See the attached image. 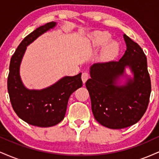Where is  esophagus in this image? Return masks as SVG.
<instances>
[{
	"label": "esophagus",
	"instance_id": "esophagus-1",
	"mask_svg": "<svg viewBox=\"0 0 159 159\" xmlns=\"http://www.w3.org/2000/svg\"><path fill=\"white\" fill-rule=\"evenodd\" d=\"M89 78V74L87 73V72H83L81 75V79H82V81H83V83H85L86 81H87V80Z\"/></svg>",
	"mask_w": 159,
	"mask_h": 159
}]
</instances>
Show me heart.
Returning a JSON list of instances; mask_svg holds the SVG:
<instances>
[{
	"mask_svg": "<svg viewBox=\"0 0 159 159\" xmlns=\"http://www.w3.org/2000/svg\"><path fill=\"white\" fill-rule=\"evenodd\" d=\"M111 39V36L109 33L105 31H97L92 34V43L95 46L102 47L106 44L104 48V55L107 58L114 57L119 52L120 46L116 42H109Z\"/></svg>",
	"mask_w": 159,
	"mask_h": 159,
	"instance_id": "b5f03b06",
	"label": "heart"
}]
</instances>
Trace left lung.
Here are the masks:
<instances>
[{"instance_id": "left-lung-1", "label": "left lung", "mask_w": 159, "mask_h": 159, "mask_svg": "<svg viewBox=\"0 0 159 159\" xmlns=\"http://www.w3.org/2000/svg\"><path fill=\"white\" fill-rule=\"evenodd\" d=\"M123 37L127 48L121 59L95 63L90 67L91 78L86 82L95 119L112 129L138 123L147 111L151 93L147 57L138 43L125 34ZM127 65L134 79L124 86L116 85Z\"/></svg>"}]
</instances>
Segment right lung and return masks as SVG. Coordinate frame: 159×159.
Instances as JSON below:
<instances>
[{
	"label": "right lung",
	"instance_id": "right-lung-1",
	"mask_svg": "<svg viewBox=\"0 0 159 159\" xmlns=\"http://www.w3.org/2000/svg\"><path fill=\"white\" fill-rule=\"evenodd\" d=\"M55 25L52 21L40 26L21 41L11 57L7 79L9 96L16 114L26 123L39 127L53 126L61 122L65 116L69 96L82 87L81 73L63 78L42 90H27L21 83L19 66L26 47Z\"/></svg>",
	"mask_w": 159,
	"mask_h": 159
}]
</instances>
